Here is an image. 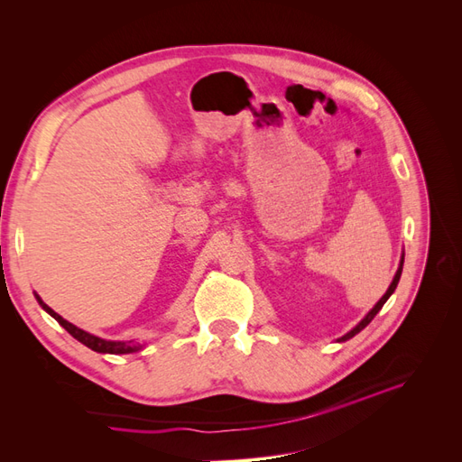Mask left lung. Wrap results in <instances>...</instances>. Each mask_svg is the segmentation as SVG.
Segmentation results:
<instances>
[{
	"mask_svg": "<svg viewBox=\"0 0 462 462\" xmlns=\"http://www.w3.org/2000/svg\"><path fill=\"white\" fill-rule=\"evenodd\" d=\"M402 262H404V254L401 256V263H399V270H397V273H395V277H393V282H391V285H389V289L385 291V295L380 299V300H377L375 302V306H374V309L365 316V318H362L360 321H358V326H355L351 331H348V333H345L343 335V337L339 339V341H346V339H351V337H355V335L356 333H360L362 329H365L368 324H370V321L374 319V316L377 314V312H380L382 310V306L387 302V299L391 297V295H393V291L397 289V283H399V279H401V273H402Z\"/></svg>",
	"mask_w": 462,
	"mask_h": 462,
	"instance_id": "1",
	"label": "left lung"
}]
</instances>
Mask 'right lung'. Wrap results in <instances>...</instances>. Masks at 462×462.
Masks as SVG:
<instances>
[{"instance_id":"1","label":"right lung","mask_w":462,"mask_h":462,"mask_svg":"<svg viewBox=\"0 0 462 462\" xmlns=\"http://www.w3.org/2000/svg\"><path fill=\"white\" fill-rule=\"evenodd\" d=\"M36 297V300L40 302V306L42 309H44L51 318H55L60 321V326H63L69 333L73 335V337L77 339V341H80L82 345H87L88 348H92V351H96V353H109V355H129V353H136V351H141L143 348V345H138V343H133V341H107V339H102V337H96V335H92V333H88V331H85V329H80V328H77V326H73L71 321H67V319H63L58 312H53L50 306L42 300L38 295H34Z\"/></svg>"}]
</instances>
